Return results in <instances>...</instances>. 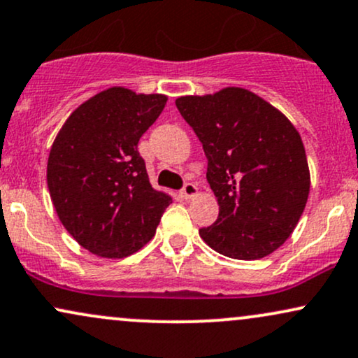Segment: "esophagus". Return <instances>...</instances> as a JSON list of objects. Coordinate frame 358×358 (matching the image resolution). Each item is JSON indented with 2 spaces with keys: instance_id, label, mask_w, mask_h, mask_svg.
<instances>
[{
  "instance_id": "34e87169",
  "label": "esophagus",
  "mask_w": 358,
  "mask_h": 358,
  "mask_svg": "<svg viewBox=\"0 0 358 358\" xmlns=\"http://www.w3.org/2000/svg\"><path fill=\"white\" fill-rule=\"evenodd\" d=\"M198 195V188L193 183H185L183 190H182V196L185 200H190V198Z\"/></svg>"
}]
</instances>
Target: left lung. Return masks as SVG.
I'll return each mask as SVG.
<instances>
[{
  "mask_svg": "<svg viewBox=\"0 0 358 358\" xmlns=\"http://www.w3.org/2000/svg\"><path fill=\"white\" fill-rule=\"evenodd\" d=\"M176 108L208 160L206 180L217 196V222L201 240L222 255L260 260L287 242L310 193L300 133L282 111L250 90L176 98Z\"/></svg>",
  "mask_w": 358,
  "mask_h": 358,
  "instance_id": "left-lung-1",
  "label": "left lung"
}]
</instances>
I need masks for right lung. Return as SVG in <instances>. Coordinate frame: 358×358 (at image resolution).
<instances>
[{"label": "right lung", "instance_id": "add662e5", "mask_svg": "<svg viewBox=\"0 0 358 358\" xmlns=\"http://www.w3.org/2000/svg\"><path fill=\"white\" fill-rule=\"evenodd\" d=\"M168 96L111 86L68 116L51 145L46 183L68 234L93 255L123 258L153 238L171 196L150 183L138 141Z\"/></svg>", "mask_w": 358, "mask_h": 358}]
</instances>
